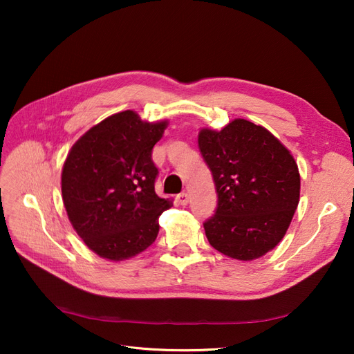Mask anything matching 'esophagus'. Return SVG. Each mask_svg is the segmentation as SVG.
I'll list each match as a JSON object with an SVG mask.
<instances>
[{
    "instance_id": "34e87169",
    "label": "esophagus",
    "mask_w": 354,
    "mask_h": 354,
    "mask_svg": "<svg viewBox=\"0 0 354 354\" xmlns=\"http://www.w3.org/2000/svg\"><path fill=\"white\" fill-rule=\"evenodd\" d=\"M177 199H178V202H180V205H187L190 196H189L187 192H181V194L177 196Z\"/></svg>"
}]
</instances>
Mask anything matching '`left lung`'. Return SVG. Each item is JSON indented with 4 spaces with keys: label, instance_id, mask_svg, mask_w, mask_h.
<instances>
[{
    "label": "left lung",
    "instance_id": "8db88e82",
    "mask_svg": "<svg viewBox=\"0 0 354 354\" xmlns=\"http://www.w3.org/2000/svg\"><path fill=\"white\" fill-rule=\"evenodd\" d=\"M201 153L218 195L203 223L212 248L251 261L282 241L299 202V173L291 152L261 125L242 118L223 130L202 128Z\"/></svg>",
    "mask_w": 354,
    "mask_h": 354
}]
</instances>
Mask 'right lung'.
Listing matches in <instances>:
<instances>
[{
    "label": "right lung",
    "instance_id": "right-lung-1",
    "mask_svg": "<svg viewBox=\"0 0 354 354\" xmlns=\"http://www.w3.org/2000/svg\"><path fill=\"white\" fill-rule=\"evenodd\" d=\"M168 120L143 121L124 111L82 134L62 169V198L75 232L102 259L122 261L143 252L173 201L155 192L152 149Z\"/></svg>",
    "mask_w": 354,
    "mask_h": 354
}]
</instances>
